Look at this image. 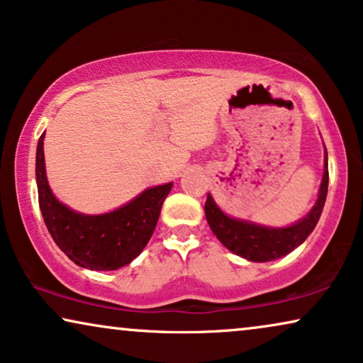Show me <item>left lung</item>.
<instances>
[{
    "instance_id": "1",
    "label": "left lung",
    "mask_w": 363,
    "mask_h": 363,
    "mask_svg": "<svg viewBox=\"0 0 363 363\" xmlns=\"http://www.w3.org/2000/svg\"><path fill=\"white\" fill-rule=\"evenodd\" d=\"M329 186V163L327 150L324 155V175H322L319 196L307 215L294 225L286 228L262 226L257 223L228 216L220 210L213 196L208 193L205 203L206 221L218 240L235 255L252 262H267L289 255L307 240L322 215Z\"/></svg>"
}]
</instances>
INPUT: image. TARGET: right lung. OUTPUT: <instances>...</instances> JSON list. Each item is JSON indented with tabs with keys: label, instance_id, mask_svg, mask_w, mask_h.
<instances>
[{
	"label": "right lung",
	"instance_id": "obj_1",
	"mask_svg": "<svg viewBox=\"0 0 363 363\" xmlns=\"http://www.w3.org/2000/svg\"><path fill=\"white\" fill-rule=\"evenodd\" d=\"M39 208L52 240L77 266L113 271L127 266L143 251L155 231L162 205L173 183L147 188L125 205L104 215H84L54 196L44 163V133L36 150Z\"/></svg>",
	"mask_w": 363,
	"mask_h": 363
}]
</instances>
